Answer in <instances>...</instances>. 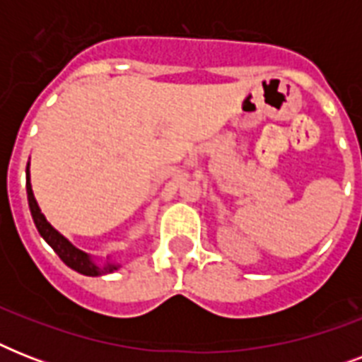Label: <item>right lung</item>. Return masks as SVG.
<instances>
[{
	"label": "right lung",
	"instance_id": "add662e5",
	"mask_svg": "<svg viewBox=\"0 0 362 362\" xmlns=\"http://www.w3.org/2000/svg\"><path fill=\"white\" fill-rule=\"evenodd\" d=\"M25 192H28V204H30L31 218H33V223H35L37 231H39V235L45 238V242H47L48 246L58 253L59 259H62L69 269L76 270V272H81V274L84 276H105L120 269L122 264L118 263V261H112L110 257H107V261H103V263L95 261L90 253L78 250L73 242L67 240L58 229H54V227L48 223V220L45 218L41 209H39V204H37L33 189H31L30 163L25 167Z\"/></svg>",
	"mask_w": 362,
	"mask_h": 362
}]
</instances>
